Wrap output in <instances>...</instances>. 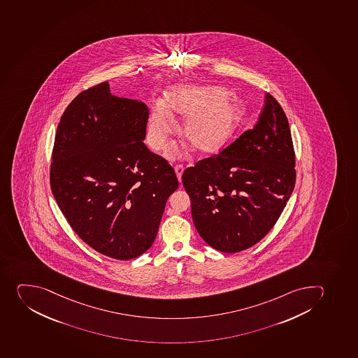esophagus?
I'll return each instance as SVG.
<instances>
[{
	"instance_id": "obj_1",
	"label": "esophagus",
	"mask_w": 358,
	"mask_h": 358,
	"mask_svg": "<svg viewBox=\"0 0 358 358\" xmlns=\"http://www.w3.org/2000/svg\"><path fill=\"white\" fill-rule=\"evenodd\" d=\"M184 167L182 164H178V166H175V173H176V176H178V180H182V174H183Z\"/></svg>"
}]
</instances>
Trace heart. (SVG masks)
I'll return each mask as SVG.
<instances>
[{
  "label": "heart",
  "instance_id": "b5f03b06",
  "mask_svg": "<svg viewBox=\"0 0 358 358\" xmlns=\"http://www.w3.org/2000/svg\"><path fill=\"white\" fill-rule=\"evenodd\" d=\"M248 115L245 103L230 96L229 91L210 85L173 86L164 102L152 107L146 139L155 151L164 150L176 127L174 116L184 118L182 137L194 151L210 155L222 150L240 132ZM169 157L174 152L168 153Z\"/></svg>",
  "mask_w": 358,
  "mask_h": 358
}]
</instances>
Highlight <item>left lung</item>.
I'll use <instances>...</instances> for the list:
<instances>
[{"instance_id": "1", "label": "left lung", "mask_w": 358, "mask_h": 358, "mask_svg": "<svg viewBox=\"0 0 358 358\" xmlns=\"http://www.w3.org/2000/svg\"><path fill=\"white\" fill-rule=\"evenodd\" d=\"M295 180L288 120L269 93L252 130L215 157L187 168L182 176L198 234L226 253L263 240L282 213Z\"/></svg>"}]
</instances>
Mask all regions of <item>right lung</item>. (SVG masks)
<instances>
[{
  "label": "right lung",
  "mask_w": 358,
  "mask_h": 358,
  "mask_svg": "<svg viewBox=\"0 0 358 358\" xmlns=\"http://www.w3.org/2000/svg\"><path fill=\"white\" fill-rule=\"evenodd\" d=\"M148 108L118 98L108 82L77 95L56 131L50 187L70 226L86 244L129 260L155 242L174 169L144 139Z\"/></svg>",
  "instance_id": "1"
}]
</instances>
